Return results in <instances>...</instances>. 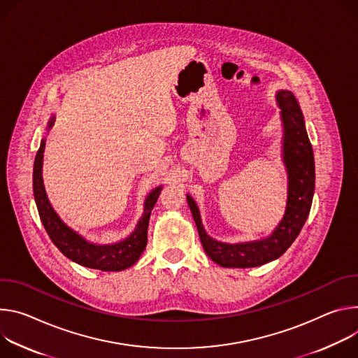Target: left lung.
<instances>
[{"mask_svg":"<svg viewBox=\"0 0 358 358\" xmlns=\"http://www.w3.org/2000/svg\"><path fill=\"white\" fill-rule=\"evenodd\" d=\"M277 102L285 124V162L289 172V197L283 220L264 241L226 245L213 241L202 226L199 209L187 196V203L208 256L223 267H256L280 257L296 241L310 213L314 193V157L300 106L289 91H279Z\"/></svg>","mask_w":358,"mask_h":358,"instance_id":"8db88e82","label":"left lung"}]
</instances>
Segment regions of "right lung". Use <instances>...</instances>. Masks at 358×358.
Masks as SVG:
<instances>
[{"label": "right lung", "mask_w": 358, "mask_h": 358, "mask_svg": "<svg viewBox=\"0 0 358 358\" xmlns=\"http://www.w3.org/2000/svg\"><path fill=\"white\" fill-rule=\"evenodd\" d=\"M54 119L50 122L52 127ZM45 139L41 141L35 162H34V196L39 217L51 237L52 243L72 262L103 271H121L135 264L142 255L148 242V224L150 212L161 194L162 187H156L149 193L145 202V213L141 217L136 229L128 239L108 246H98L87 242L84 237L69 229L51 208L43 182V157H44Z\"/></svg>", "instance_id": "1"}]
</instances>
